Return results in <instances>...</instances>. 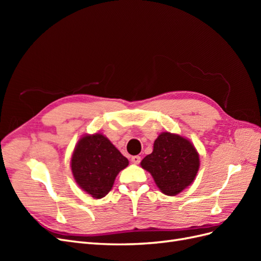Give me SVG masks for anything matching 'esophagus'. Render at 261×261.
<instances>
[{
    "mask_svg": "<svg viewBox=\"0 0 261 261\" xmlns=\"http://www.w3.org/2000/svg\"><path fill=\"white\" fill-rule=\"evenodd\" d=\"M130 160H132V162L134 164H138L140 162V160H141V158L139 155H133Z\"/></svg>",
    "mask_w": 261,
    "mask_h": 261,
    "instance_id": "34e87169",
    "label": "esophagus"
}]
</instances>
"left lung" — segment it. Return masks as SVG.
<instances>
[{
    "label": "left lung",
    "instance_id": "left-lung-1",
    "mask_svg": "<svg viewBox=\"0 0 261 261\" xmlns=\"http://www.w3.org/2000/svg\"><path fill=\"white\" fill-rule=\"evenodd\" d=\"M140 165L152 175L163 194L175 196L194 181L199 169V154L188 139L162 133L154 140L153 151Z\"/></svg>",
    "mask_w": 261,
    "mask_h": 261
}]
</instances>
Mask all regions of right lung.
Listing matches in <instances>:
<instances>
[{"mask_svg":"<svg viewBox=\"0 0 261 261\" xmlns=\"http://www.w3.org/2000/svg\"><path fill=\"white\" fill-rule=\"evenodd\" d=\"M127 165L128 160L102 134L82 137L70 160L76 183L97 199L111 191L116 175Z\"/></svg>","mask_w":261,"mask_h":261,"instance_id":"obj_1","label":"right lung"}]
</instances>
